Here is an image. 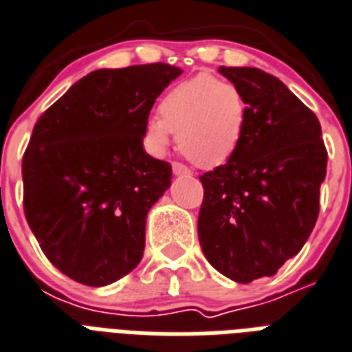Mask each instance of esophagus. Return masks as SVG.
I'll return each mask as SVG.
<instances>
[{
	"label": "esophagus",
	"mask_w": 352,
	"mask_h": 352,
	"mask_svg": "<svg viewBox=\"0 0 352 352\" xmlns=\"http://www.w3.org/2000/svg\"><path fill=\"white\" fill-rule=\"evenodd\" d=\"M171 170H173V175H190V170H188L186 166L179 164V162H173Z\"/></svg>",
	"instance_id": "obj_1"
}]
</instances>
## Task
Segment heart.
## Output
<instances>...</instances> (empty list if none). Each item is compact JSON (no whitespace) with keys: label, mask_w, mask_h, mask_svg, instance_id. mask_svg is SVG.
Returning a JSON list of instances; mask_svg holds the SVG:
<instances>
[{"label":"heart","mask_w":352,"mask_h":352,"mask_svg":"<svg viewBox=\"0 0 352 352\" xmlns=\"http://www.w3.org/2000/svg\"><path fill=\"white\" fill-rule=\"evenodd\" d=\"M249 104L240 88L210 74L177 82L158 103V116L144 125V144L164 155L177 133V146L197 168L210 170L234 157L248 125Z\"/></svg>","instance_id":"1"}]
</instances>
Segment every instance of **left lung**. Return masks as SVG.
<instances>
[{
	"mask_svg": "<svg viewBox=\"0 0 352 352\" xmlns=\"http://www.w3.org/2000/svg\"><path fill=\"white\" fill-rule=\"evenodd\" d=\"M249 104L234 157L199 177L201 249L225 277H273L308 240L327 175L321 125L283 80L258 68H219Z\"/></svg>",
	"mask_w": 352,
	"mask_h": 352,
	"instance_id": "obj_1",
	"label": "left lung"
}]
</instances>
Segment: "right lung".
Listing matches in <instances>:
<instances>
[{
	"label": "right lung",
	"instance_id": "1",
	"mask_svg": "<svg viewBox=\"0 0 352 352\" xmlns=\"http://www.w3.org/2000/svg\"><path fill=\"white\" fill-rule=\"evenodd\" d=\"M181 74L164 63L96 69L34 123L23 212L47 260L77 283L107 286L140 264L147 212L171 184V166L144 151V125Z\"/></svg>",
	"mask_w": 352,
	"mask_h": 352
}]
</instances>
